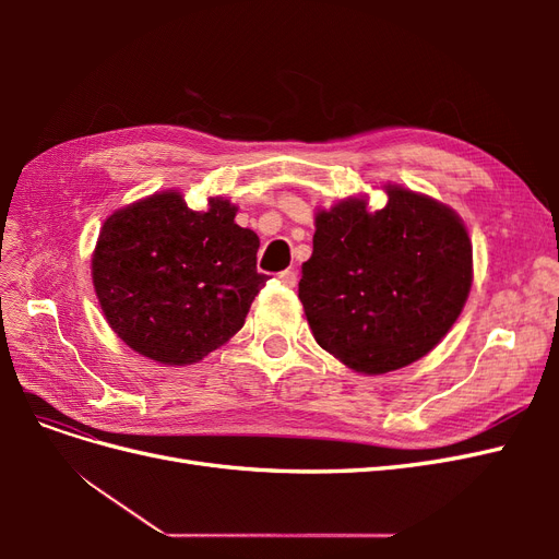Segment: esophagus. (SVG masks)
<instances>
[{
	"label": "esophagus",
	"instance_id": "1",
	"mask_svg": "<svg viewBox=\"0 0 559 559\" xmlns=\"http://www.w3.org/2000/svg\"><path fill=\"white\" fill-rule=\"evenodd\" d=\"M280 282H282L284 286H289V289H292V286H296V273H294V270H282V273H280Z\"/></svg>",
	"mask_w": 559,
	"mask_h": 559
}]
</instances>
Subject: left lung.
I'll return each instance as SVG.
<instances>
[{"label": "left lung", "instance_id": "left-lung-1", "mask_svg": "<svg viewBox=\"0 0 559 559\" xmlns=\"http://www.w3.org/2000/svg\"><path fill=\"white\" fill-rule=\"evenodd\" d=\"M386 195L373 214L364 200L319 212L298 282L314 341L368 376L431 352L471 289V240L454 212L396 186Z\"/></svg>", "mask_w": 559, "mask_h": 559}]
</instances>
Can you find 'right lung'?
<instances>
[{
  "mask_svg": "<svg viewBox=\"0 0 559 559\" xmlns=\"http://www.w3.org/2000/svg\"><path fill=\"white\" fill-rule=\"evenodd\" d=\"M257 233L212 198L205 212L179 193H156L111 214L93 257V282L109 326L144 357L183 366L207 357L245 324L267 275Z\"/></svg>",
  "mask_w": 559,
  "mask_h": 559,
  "instance_id": "right-lung-1",
  "label": "right lung"
}]
</instances>
